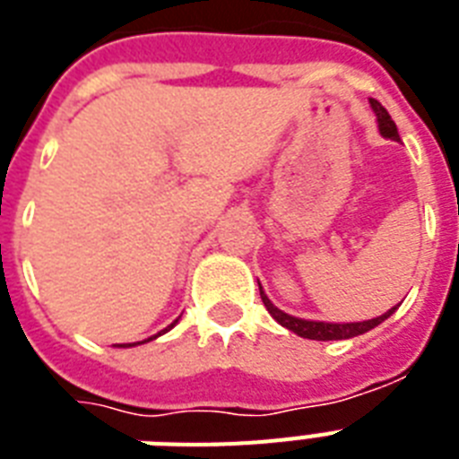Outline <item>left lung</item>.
<instances>
[{
	"mask_svg": "<svg viewBox=\"0 0 459 459\" xmlns=\"http://www.w3.org/2000/svg\"><path fill=\"white\" fill-rule=\"evenodd\" d=\"M369 104H371V109H374V114H377L378 133L388 140H400L398 128H395V124H393L391 114L381 107V102L369 100ZM259 295H262V302H264V307L269 309V314H272L273 319L279 321L281 326H286L288 331H293V333H298L300 338H309V341H345V338H355V335L367 333V331H371V328L378 326V324H384V321L388 319L395 309H398V307H391V309H388L385 314H381V316H374V319H367V321H348V324L342 321V324H333V321H312V319L293 316V314H286L283 309H279V307L266 298L262 286H259Z\"/></svg>",
	"mask_w": 459,
	"mask_h": 459,
	"instance_id": "obj_1",
	"label": "left lung"
}]
</instances>
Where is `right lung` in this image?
Returning a JSON list of instances; mask_svg holds the SVG:
<instances>
[{
    "mask_svg": "<svg viewBox=\"0 0 459 459\" xmlns=\"http://www.w3.org/2000/svg\"><path fill=\"white\" fill-rule=\"evenodd\" d=\"M176 324H178V319L173 321V324H169V326H166L164 331H159L157 335H150V338H147V341H138V342H124V345H117V348H135V345H143V342H150V341H154V338H159V335H164L166 331H171V328L176 326Z\"/></svg>",
    "mask_w": 459,
    "mask_h": 459,
    "instance_id": "right-lung-1",
    "label": "right lung"
}]
</instances>
